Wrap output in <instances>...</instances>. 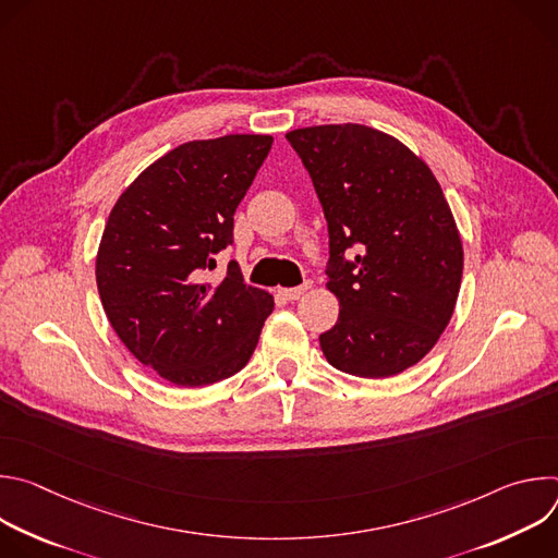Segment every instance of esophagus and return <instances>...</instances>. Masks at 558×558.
<instances>
[{
    "label": "esophagus",
    "mask_w": 558,
    "mask_h": 558,
    "mask_svg": "<svg viewBox=\"0 0 558 558\" xmlns=\"http://www.w3.org/2000/svg\"><path fill=\"white\" fill-rule=\"evenodd\" d=\"M308 289V284H302V287H291V289H280V295L284 298V300H298V298H302L304 295V291Z\"/></svg>",
    "instance_id": "esophagus-1"
}]
</instances>
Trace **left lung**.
I'll return each instance as SVG.
<instances>
[{"mask_svg": "<svg viewBox=\"0 0 558 558\" xmlns=\"http://www.w3.org/2000/svg\"><path fill=\"white\" fill-rule=\"evenodd\" d=\"M329 225L327 289L340 300L320 336L331 366L390 377L448 327L463 274L452 211L430 168L402 141L342 123L287 134Z\"/></svg>", "mask_w": 558, "mask_h": 558, "instance_id": "obj_1", "label": "left lung"}]
</instances>
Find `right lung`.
Segmentation results:
<instances>
[{"instance_id":"1","label":"right lung","mask_w":558,"mask_h":558,"mask_svg":"<svg viewBox=\"0 0 558 558\" xmlns=\"http://www.w3.org/2000/svg\"><path fill=\"white\" fill-rule=\"evenodd\" d=\"M267 134L190 141L145 168L114 203L97 254V287L128 351L177 386H207L241 371L274 311L233 260V211L271 149Z\"/></svg>"}]
</instances>
